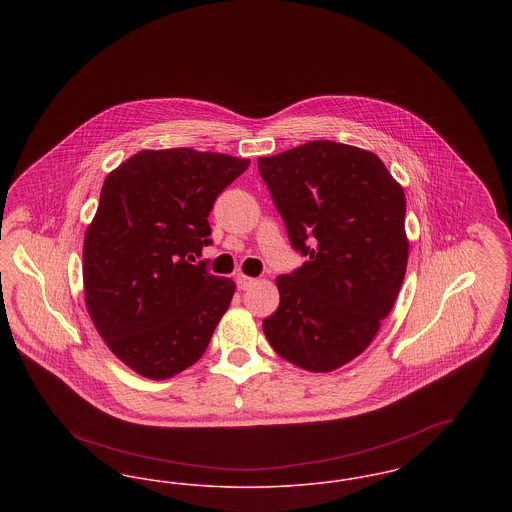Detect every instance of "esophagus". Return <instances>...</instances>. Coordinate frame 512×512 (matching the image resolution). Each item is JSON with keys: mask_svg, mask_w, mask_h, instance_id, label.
Wrapping results in <instances>:
<instances>
[{"mask_svg": "<svg viewBox=\"0 0 512 512\" xmlns=\"http://www.w3.org/2000/svg\"><path fill=\"white\" fill-rule=\"evenodd\" d=\"M236 284H238L240 290H247L251 284H255V278H249V276H245V274H238Z\"/></svg>", "mask_w": 512, "mask_h": 512, "instance_id": "34e87169", "label": "esophagus"}]
</instances>
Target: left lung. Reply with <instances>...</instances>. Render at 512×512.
I'll return each instance as SVG.
<instances>
[{
  "label": "left lung",
  "mask_w": 512,
  "mask_h": 512,
  "mask_svg": "<svg viewBox=\"0 0 512 512\" xmlns=\"http://www.w3.org/2000/svg\"><path fill=\"white\" fill-rule=\"evenodd\" d=\"M259 172L303 267L276 278L263 320L272 349L311 372L361 355L401 290L409 240L405 194L370 151L315 140L261 157Z\"/></svg>",
  "instance_id": "8db88e82"
}]
</instances>
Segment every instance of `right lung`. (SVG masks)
I'll return each instance as SVG.
<instances>
[{
    "instance_id": "right-lung-1",
    "label": "right lung",
    "mask_w": 512,
    "mask_h": 512,
    "mask_svg": "<svg viewBox=\"0 0 512 512\" xmlns=\"http://www.w3.org/2000/svg\"><path fill=\"white\" fill-rule=\"evenodd\" d=\"M249 159L190 147L144 149L103 182L84 238V295L107 347L167 380L205 353L236 284L192 265L211 245L215 199Z\"/></svg>"
}]
</instances>
